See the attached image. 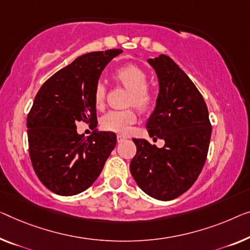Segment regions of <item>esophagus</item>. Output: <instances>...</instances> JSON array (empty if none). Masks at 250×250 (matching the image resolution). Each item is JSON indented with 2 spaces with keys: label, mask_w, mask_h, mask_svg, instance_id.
Returning <instances> with one entry per match:
<instances>
[{
  "label": "esophagus",
  "mask_w": 250,
  "mask_h": 250,
  "mask_svg": "<svg viewBox=\"0 0 250 250\" xmlns=\"http://www.w3.org/2000/svg\"><path fill=\"white\" fill-rule=\"evenodd\" d=\"M117 139H118V143H122V141L126 139V137L124 136V135H118Z\"/></svg>",
  "instance_id": "1"
}]
</instances>
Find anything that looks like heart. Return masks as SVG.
<instances>
[{
	"label": "heart",
	"mask_w": 250,
	"mask_h": 250,
	"mask_svg": "<svg viewBox=\"0 0 250 250\" xmlns=\"http://www.w3.org/2000/svg\"><path fill=\"white\" fill-rule=\"evenodd\" d=\"M115 80L130 89L128 102L138 109L146 110L155 101V94L147 85V74L143 68L136 65L120 67L114 73ZM105 85L99 82L94 87V103L98 109H101L105 101ZM137 121V113L133 109L111 110L101 118V126L104 130L112 132L125 133L130 125Z\"/></svg>",
	"instance_id": "heart-1"
}]
</instances>
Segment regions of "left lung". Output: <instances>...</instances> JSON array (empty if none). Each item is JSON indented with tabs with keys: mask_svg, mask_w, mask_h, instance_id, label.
Here are the masks:
<instances>
[{
	"mask_svg": "<svg viewBox=\"0 0 250 250\" xmlns=\"http://www.w3.org/2000/svg\"><path fill=\"white\" fill-rule=\"evenodd\" d=\"M158 78L159 92L146 128L152 140L132 139L137 154L130 172L138 186L156 200L170 201L194 184L206 163L211 139L207 104L199 89L172 58L147 59Z\"/></svg>",
	"mask_w": 250,
	"mask_h": 250,
	"instance_id": "1",
	"label": "left lung"
}]
</instances>
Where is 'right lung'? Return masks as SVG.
<instances>
[{
    "instance_id": "add662e5",
    "label": "right lung",
    "mask_w": 250,
    "mask_h": 250,
    "mask_svg": "<svg viewBox=\"0 0 250 250\" xmlns=\"http://www.w3.org/2000/svg\"><path fill=\"white\" fill-rule=\"evenodd\" d=\"M121 53L110 49L81 56L37 93L27 118L30 159L42 183L56 194L87 189L117 145L113 132L95 129L89 137L80 135L76 122L98 125L94 87L105 66Z\"/></svg>"
}]
</instances>
